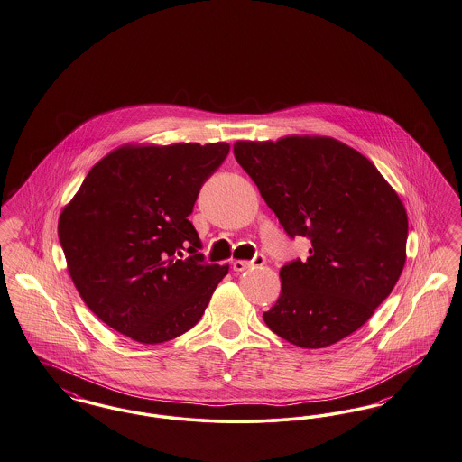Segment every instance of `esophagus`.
Returning <instances> with one entry per match:
<instances>
[{
  "label": "esophagus",
  "instance_id": "obj_1",
  "mask_svg": "<svg viewBox=\"0 0 462 462\" xmlns=\"http://www.w3.org/2000/svg\"><path fill=\"white\" fill-rule=\"evenodd\" d=\"M264 256L263 254H256L251 261H244V259H237L232 263V268L234 272H244V270H249V268H254V266H263L264 264Z\"/></svg>",
  "mask_w": 462,
  "mask_h": 462
}]
</instances>
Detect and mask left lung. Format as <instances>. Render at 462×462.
Returning a JSON list of instances; mask_svg holds the SVG:
<instances>
[{
    "mask_svg": "<svg viewBox=\"0 0 462 462\" xmlns=\"http://www.w3.org/2000/svg\"><path fill=\"white\" fill-rule=\"evenodd\" d=\"M234 154L306 261L280 270L282 292L263 313L272 332L321 349L361 328L406 264L407 213L366 156L321 135L237 141Z\"/></svg>",
    "mask_w": 462,
    "mask_h": 462,
    "instance_id": "left-lung-1",
    "label": "left lung"
}]
</instances>
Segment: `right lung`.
<instances>
[{
    "instance_id": "1",
    "label": "right lung",
    "mask_w": 462,
    "mask_h": 462,
    "mask_svg": "<svg viewBox=\"0 0 462 462\" xmlns=\"http://www.w3.org/2000/svg\"><path fill=\"white\" fill-rule=\"evenodd\" d=\"M226 143L127 144L84 179L58 220L75 289L103 323L141 344H162L203 316L228 264L204 263L189 222ZM187 248L193 256L183 259Z\"/></svg>"
}]
</instances>
